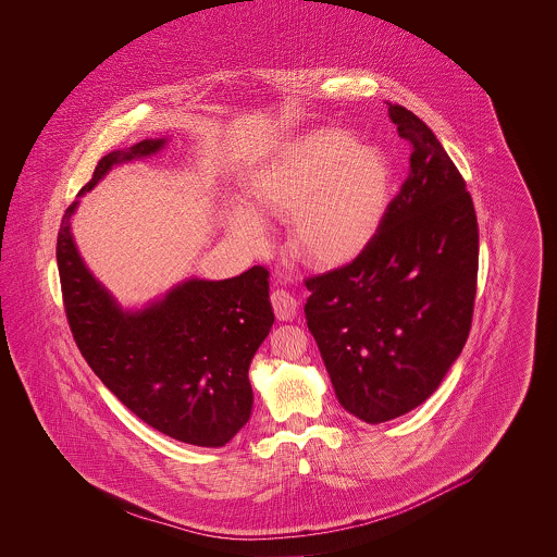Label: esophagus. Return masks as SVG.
I'll list each match as a JSON object with an SVG mask.
<instances>
[{
	"mask_svg": "<svg viewBox=\"0 0 557 557\" xmlns=\"http://www.w3.org/2000/svg\"><path fill=\"white\" fill-rule=\"evenodd\" d=\"M272 309H274V315L281 321H292L298 313V302L294 296H289L287 292L283 289H276L272 294Z\"/></svg>",
	"mask_w": 557,
	"mask_h": 557,
	"instance_id": "esophagus-1",
	"label": "esophagus"
}]
</instances>
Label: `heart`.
<instances>
[{
  "label": "heart",
  "instance_id": "heart-1",
  "mask_svg": "<svg viewBox=\"0 0 557 557\" xmlns=\"http://www.w3.org/2000/svg\"><path fill=\"white\" fill-rule=\"evenodd\" d=\"M388 160L343 131H313L289 141L252 180L250 197L261 216L294 219V252L321 268L358 259L377 236L391 206ZM234 236L261 248V223L238 210Z\"/></svg>",
  "mask_w": 557,
  "mask_h": 557
}]
</instances>
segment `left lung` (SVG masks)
I'll use <instances>...</instances> for the list:
<instances>
[{
	"mask_svg": "<svg viewBox=\"0 0 557 557\" xmlns=\"http://www.w3.org/2000/svg\"><path fill=\"white\" fill-rule=\"evenodd\" d=\"M409 173L369 248L309 276L305 315L338 403L377 424L431 397L472 327L478 221L466 180L433 131L388 102Z\"/></svg>",
	"mask_w": 557,
	"mask_h": 557,
	"instance_id": "1",
	"label": "left lung"
}]
</instances>
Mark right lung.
I'll list each match as a JSON object with an SVG mask.
<instances>
[{
	"label": "right lung",
	"instance_id": "add662e5",
	"mask_svg": "<svg viewBox=\"0 0 557 557\" xmlns=\"http://www.w3.org/2000/svg\"><path fill=\"white\" fill-rule=\"evenodd\" d=\"M162 146L164 139H146L102 157L79 197L113 164L152 157ZM77 206L60 225L58 270L85 362L152 429L193 446H225L250 418L248 367L274 323L270 272L252 265L225 281L190 278L141 311H124L81 259L71 234Z\"/></svg>",
	"mask_w": 557,
	"mask_h": 557
}]
</instances>
